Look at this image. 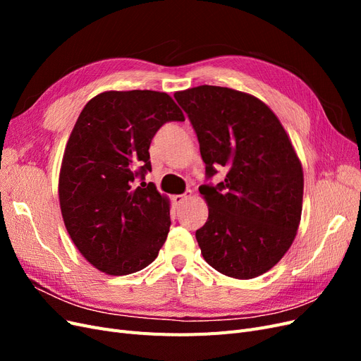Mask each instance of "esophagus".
<instances>
[{
	"mask_svg": "<svg viewBox=\"0 0 361 361\" xmlns=\"http://www.w3.org/2000/svg\"><path fill=\"white\" fill-rule=\"evenodd\" d=\"M191 195H192V192H191V191H187L185 194H178V195H174L173 200H174V203H176V204L179 206V204H182L185 200L190 199Z\"/></svg>",
	"mask_w": 361,
	"mask_h": 361,
	"instance_id": "obj_1",
	"label": "esophagus"
}]
</instances>
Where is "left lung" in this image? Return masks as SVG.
<instances>
[{"label": "left lung", "mask_w": 361, "mask_h": 361, "mask_svg": "<svg viewBox=\"0 0 361 361\" xmlns=\"http://www.w3.org/2000/svg\"><path fill=\"white\" fill-rule=\"evenodd\" d=\"M197 134L206 176L199 188L207 221L195 232L203 259L239 280L265 274L285 256L301 221L304 176L292 141L271 108L227 87L174 93Z\"/></svg>", "instance_id": "8db88e82"}]
</instances>
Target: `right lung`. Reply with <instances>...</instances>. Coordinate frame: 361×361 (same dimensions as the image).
Masks as SVG:
<instances>
[{"label": "right lung", "mask_w": 361, "mask_h": 361, "mask_svg": "<svg viewBox=\"0 0 361 361\" xmlns=\"http://www.w3.org/2000/svg\"><path fill=\"white\" fill-rule=\"evenodd\" d=\"M164 92H104L87 102L68 140L59 178L64 226L80 253L105 274L154 262L170 231V200L154 183L149 147L167 122H183Z\"/></svg>", "instance_id": "obj_1"}]
</instances>
